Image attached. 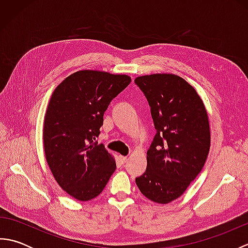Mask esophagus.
Wrapping results in <instances>:
<instances>
[{"label":"esophagus","mask_w":248,"mask_h":248,"mask_svg":"<svg viewBox=\"0 0 248 248\" xmlns=\"http://www.w3.org/2000/svg\"><path fill=\"white\" fill-rule=\"evenodd\" d=\"M120 162H121V164H125V163L128 162V157L121 155V156H120Z\"/></svg>","instance_id":"1"}]
</instances>
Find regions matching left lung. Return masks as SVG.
<instances>
[{"label":"left lung","instance_id":"8db88e82","mask_svg":"<svg viewBox=\"0 0 248 248\" xmlns=\"http://www.w3.org/2000/svg\"><path fill=\"white\" fill-rule=\"evenodd\" d=\"M134 83L148 101L155 129L147 168L135 182L151 202L168 203L186 192L207 160V110L196 91L178 76L157 73L136 78Z\"/></svg>","mask_w":248,"mask_h":248}]
</instances>
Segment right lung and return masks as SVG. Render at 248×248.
<instances>
[{"label":"right lung","mask_w":248,"mask_h":248,"mask_svg":"<svg viewBox=\"0 0 248 248\" xmlns=\"http://www.w3.org/2000/svg\"><path fill=\"white\" fill-rule=\"evenodd\" d=\"M130 83L124 75L81 70L52 93L44 124L46 159L56 182L73 198L97 197L116 170L96 138L109 103Z\"/></svg>","instance_id":"add662e5"}]
</instances>
